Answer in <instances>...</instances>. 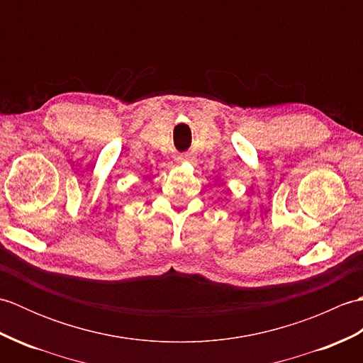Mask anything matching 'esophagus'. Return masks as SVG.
<instances>
[{
	"label": "esophagus",
	"mask_w": 363,
	"mask_h": 363,
	"mask_svg": "<svg viewBox=\"0 0 363 363\" xmlns=\"http://www.w3.org/2000/svg\"><path fill=\"white\" fill-rule=\"evenodd\" d=\"M177 160H179V162H189V160H190V157H189V156H181V157L177 159Z\"/></svg>",
	"instance_id": "34e87169"
}]
</instances>
